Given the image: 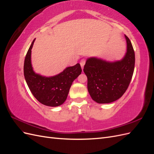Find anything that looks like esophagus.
Segmentation results:
<instances>
[{"mask_svg":"<svg viewBox=\"0 0 154 154\" xmlns=\"http://www.w3.org/2000/svg\"><path fill=\"white\" fill-rule=\"evenodd\" d=\"M85 63V59H82L80 61V66L82 67V69H83V67H84V65Z\"/></svg>","mask_w":154,"mask_h":154,"instance_id":"esophagus-1","label":"esophagus"}]
</instances>
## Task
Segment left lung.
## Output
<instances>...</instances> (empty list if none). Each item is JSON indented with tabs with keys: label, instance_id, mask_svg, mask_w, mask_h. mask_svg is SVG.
Masks as SVG:
<instances>
[{
	"label": "left lung",
	"instance_id": "left-lung-1",
	"mask_svg": "<svg viewBox=\"0 0 154 154\" xmlns=\"http://www.w3.org/2000/svg\"><path fill=\"white\" fill-rule=\"evenodd\" d=\"M125 36L127 51L122 60L109 62L94 57L87 60L83 72L87 76L88 91L97 103H109L118 100L132 80L135 53L131 42Z\"/></svg>",
	"mask_w": 154,
	"mask_h": 154
}]
</instances>
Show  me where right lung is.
I'll return each instance as SVG.
<instances>
[{"label": "right lung", "mask_w": 154, "mask_h": 154, "mask_svg": "<svg viewBox=\"0 0 154 154\" xmlns=\"http://www.w3.org/2000/svg\"><path fill=\"white\" fill-rule=\"evenodd\" d=\"M35 40L26 54L24 74L26 81L32 95L42 104L49 106H58L66 100L73 81L82 73L80 63L67 67L57 75L45 77L36 74L31 62V49Z\"/></svg>", "instance_id": "add662e5"}]
</instances>
